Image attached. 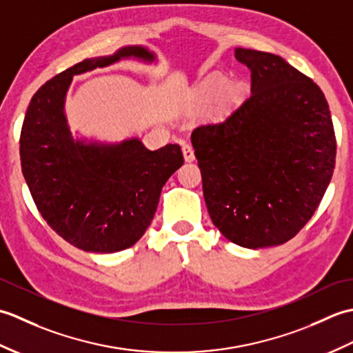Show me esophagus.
Listing matches in <instances>:
<instances>
[{
    "label": "esophagus",
    "mask_w": 353,
    "mask_h": 353,
    "mask_svg": "<svg viewBox=\"0 0 353 353\" xmlns=\"http://www.w3.org/2000/svg\"><path fill=\"white\" fill-rule=\"evenodd\" d=\"M182 152H183V157H185L186 162H191V161H194V157H196V156H194V148H192L191 144H183Z\"/></svg>",
    "instance_id": "obj_1"
}]
</instances>
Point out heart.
<instances>
[{
    "mask_svg": "<svg viewBox=\"0 0 353 353\" xmlns=\"http://www.w3.org/2000/svg\"><path fill=\"white\" fill-rule=\"evenodd\" d=\"M244 95V86L241 83L228 85V77L223 74H211L206 77L199 88V99L203 103H214L221 97L226 104L241 100Z\"/></svg>",
    "mask_w": 353,
    "mask_h": 353,
    "instance_id": "b5f03b06",
    "label": "heart"
}]
</instances>
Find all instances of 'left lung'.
I'll return each instance as SVG.
<instances>
[{"instance_id": "1", "label": "left lung", "mask_w": 353, "mask_h": 353, "mask_svg": "<svg viewBox=\"0 0 353 353\" xmlns=\"http://www.w3.org/2000/svg\"><path fill=\"white\" fill-rule=\"evenodd\" d=\"M250 95L191 134L211 220L247 249L294 238L316 212L335 168V132L321 89L270 52L236 48Z\"/></svg>"}]
</instances>
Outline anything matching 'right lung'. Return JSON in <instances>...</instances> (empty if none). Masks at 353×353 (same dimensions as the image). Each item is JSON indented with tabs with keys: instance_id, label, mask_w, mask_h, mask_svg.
I'll use <instances>...</instances> for the list:
<instances>
[{
	"instance_id": "obj_1",
	"label": "right lung",
	"mask_w": 353,
	"mask_h": 353,
	"mask_svg": "<svg viewBox=\"0 0 353 353\" xmlns=\"http://www.w3.org/2000/svg\"><path fill=\"white\" fill-rule=\"evenodd\" d=\"M121 57L153 61L142 47L76 63L43 83L26 112L19 138L21 167L37 211L48 226L85 252L132 247L152 223L161 191L183 163L179 144L148 150L139 139L118 145L74 141L63 114L72 76Z\"/></svg>"
}]
</instances>
